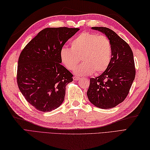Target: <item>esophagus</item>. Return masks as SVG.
<instances>
[{
    "instance_id": "obj_1",
    "label": "esophagus",
    "mask_w": 150,
    "mask_h": 150,
    "mask_svg": "<svg viewBox=\"0 0 150 150\" xmlns=\"http://www.w3.org/2000/svg\"><path fill=\"white\" fill-rule=\"evenodd\" d=\"M79 79H80V78L79 77V76H73V79L75 80V81H77V80H79Z\"/></svg>"
}]
</instances>
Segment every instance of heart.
<instances>
[{
  "instance_id": "b5f03b06",
  "label": "heart",
  "mask_w": 150,
  "mask_h": 150,
  "mask_svg": "<svg viewBox=\"0 0 150 150\" xmlns=\"http://www.w3.org/2000/svg\"><path fill=\"white\" fill-rule=\"evenodd\" d=\"M71 47L60 50L62 63L72 70L80 60L83 62L74 69L76 74L83 76L104 72L111 61L112 47L109 39L104 35L88 32L79 34L71 42Z\"/></svg>"
}]
</instances>
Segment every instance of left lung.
Segmentation results:
<instances>
[{"label": "left lung", "instance_id": "8db88e82", "mask_svg": "<svg viewBox=\"0 0 150 150\" xmlns=\"http://www.w3.org/2000/svg\"><path fill=\"white\" fill-rule=\"evenodd\" d=\"M92 29L103 32L109 39L112 57L103 74L90 78L87 96L95 106L112 108L125 99L136 76L133 52L129 45L110 28L95 27Z\"/></svg>", "mask_w": 150, "mask_h": 150}]
</instances>
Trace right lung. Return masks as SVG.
<instances>
[{
    "label": "right lung",
    "instance_id": "add662e5",
    "mask_svg": "<svg viewBox=\"0 0 150 150\" xmlns=\"http://www.w3.org/2000/svg\"><path fill=\"white\" fill-rule=\"evenodd\" d=\"M78 28H46L21 51L18 58L17 83L28 103L38 110L49 112L63 103L65 86L72 74L62 65L60 50Z\"/></svg>",
    "mask_w": 150,
    "mask_h": 150
}]
</instances>
